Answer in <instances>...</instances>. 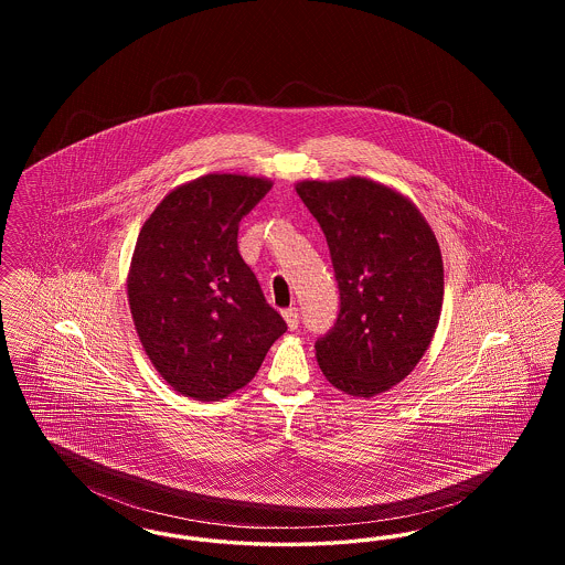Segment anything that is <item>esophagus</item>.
Returning a JSON list of instances; mask_svg holds the SVG:
<instances>
[{"label": "esophagus", "instance_id": "esophagus-1", "mask_svg": "<svg viewBox=\"0 0 565 565\" xmlns=\"http://www.w3.org/2000/svg\"><path fill=\"white\" fill-rule=\"evenodd\" d=\"M284 320H286L290 330H296L298 328V309H286Z\"/></svg>", "mask_w": 565, "mask_h": 565}]
</instances>
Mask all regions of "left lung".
Masks as SVG:
<instances>
[{"mask_svg": "<svg viewBox=\"0 0 565 565\" xmlns=\"http://www.w3.org/2000/svg\"><path fill=\"white\" fill-rule=\"evenodd\" d=\"M296 192L322 226L341 292L318 364L337 390L373 398L430 348L445 292L436 235L408 196L369 178L302 180Z\"/></svg>", "mask_w": 565, "mask_h": 565, "instance_id": "obj_1", "label": "left lung"}]
</instances>
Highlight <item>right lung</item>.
I'll use <instances>...</instances> for the list:
<instances>
[{
  "mask_svg": "<svg viewBox=\"0 0 565 565\" xmlns=\"http://www.w3.org/2000/svg\"><path fill=\"white\" fill-rule=\"evenodd\" d=\"M270 186L256 175H201L171 190L139 231L129 307L141 348L178 394L231 396L288 328L237 247L243 215Z\"/></svg>",
  "mask_w": 565,
  "mask_h": 565,
  "instance_id": "obj_1",
  "label": "right lung"
}]
</instances>
